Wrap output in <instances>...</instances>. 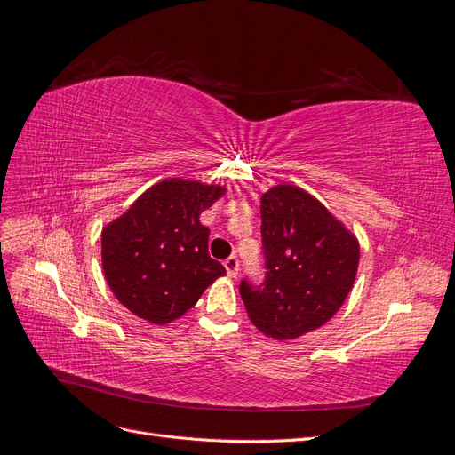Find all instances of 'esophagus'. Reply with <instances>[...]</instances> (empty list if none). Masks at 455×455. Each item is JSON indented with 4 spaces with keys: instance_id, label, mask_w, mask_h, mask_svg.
<instances>
[{
    "instance_id": "34e87169",
    "label": "esophagus",
    "mask_w": 455,
    "mask_h": 455,
    "mask_svg": "<svg viewBox=\"0 0 455 455\" xmlns=\"http://www.w3.org/2000/svg\"><path fill=\"white\" fill-rule=\"evenodd\" d=\"M224 266H226V271H228L229 277H237V271H239V259H237V256H235V254H231V256L224 261Z\"/></svg>"
}]
</instances>
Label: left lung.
<instances>
[{"label":"left lung","mask_w":455,"mask_h":455,"mask_svg":"<svg viewBox=\"0 0 455 455\" xmlns=\"http://www.w3.org/2000/svg\"><path fill=\"white\" fill-rule=\"evenodd\" d=\"M266 277L243 279L239 292L252 324L275 339H292L328 323L351 292L359 243L324 206L296 186L261 196Z\"/></svg>","instance_id":"1"}]
</instances>
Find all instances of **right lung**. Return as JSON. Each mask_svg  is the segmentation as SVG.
I'll return each instance as SVG.
<instances>
[{
    "instance_id": "right-lung-1",
    "label": "right lung",
    "mask_w": 455,
    "mask_h": 455,
    "mask_svg": "<svg viewBox=\"0 0 455 455\" xmlns=\"http://www.w3.org/2000/svg\"><path fill=\"white\" fill-rule=\"evenodd\" d=\"M224 194L220 186L171 180L151 186L102 231V267L131 313L167 324L197 304L226 267L209 256L199 214Z\"/></svg>"
}]
</instances>
